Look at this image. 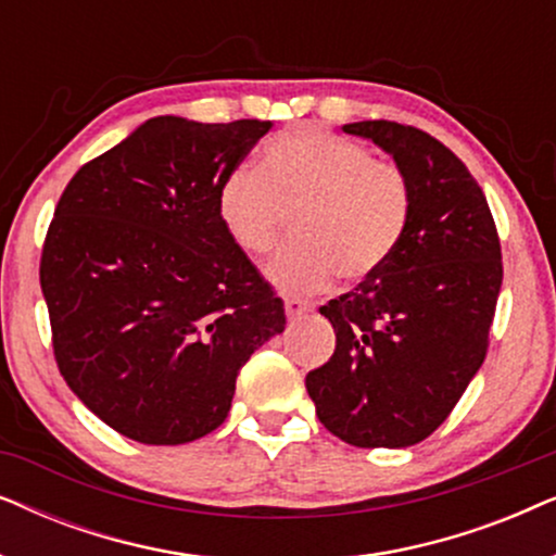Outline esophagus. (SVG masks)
<instances>
[{"instance_id":"obj_1","label":"esophagus","mask_w":556,"mask_h":556,"mask_svg":"<svg viewBox=\"0 0 556 556\" xmlns=\"http://www.w3.org/2000/svg\"><path fill=\"white\" fill-rule=\"evenodd\" d=\"M311 303L299 301V299H286V316L288 318H301L303 314H308Z\"/></svg>"}]
</instances>
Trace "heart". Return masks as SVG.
<instances>
[{"mask_svg": "<svg viewBox=\"0 0 556 556\" xmlns=\"http://www.w3.org/2000/svg\"><path fill=\"white\" fill-rule=\"evenodd\" d=\"M217 215L248 255L270 253L295 215V240L265 273L286 295H311L337 276L356 283L384 268L413 217V185L362 143L306 126L265 143L261 169L235 166Z\"/></svg>", "mask_w": 556, "mask_h": 556, "instance_id": "heart-1", "label": "heart"}]
</instances>
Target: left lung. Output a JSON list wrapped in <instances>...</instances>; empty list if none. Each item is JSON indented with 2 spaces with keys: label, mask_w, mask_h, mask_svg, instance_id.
Returning a JSON list of instances; mask_svg holds the SVG:
<instances>
[{
  "label": "left lung",
  "mask_w": 556,
  "mask_h": 556,
  "mask_svg": "<svg viewBox=\"0 0 556 556\" xmlns=\"http://www.w3.org/2000/svg\"><path fill=\"white\" fill-rule=\"evenodd\" d=\"M413 185V217L382 270L318 311L337 331L331 359L306 375L318 420L356 447H407L445 422L481 369L504 280L483 189L420 128L359 121Z\"/></svg>",
  "instance_id": "8db88e82"
}]
</instances>
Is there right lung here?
Masks as SVG:
<instances>
[{
  "mask_svg": "<svg viewBox=\"0 0 556 556\" xmlns=\"http://www.w3.org/2000/svg\"><path fill=\"white\" fill-rule=\"evenodd\" d=\"M270 126L149 118L60 197L40 261L60 375L136 443L217 430L242 364L286 329L217 215L219 185Z\"/></svg>",
  "mask_w": 556,
  "mask_h": 556,
  "instance_id": "1",
  "label": "right lung"
}]
</instances>
